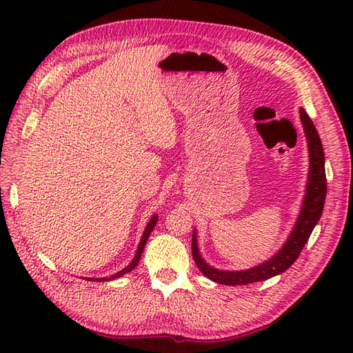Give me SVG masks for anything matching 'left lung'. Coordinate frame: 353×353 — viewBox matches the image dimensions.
Here are the masks:
<instances>
[{"label":"left lung","instance_id":"1","mask_svg":"<svg viewBox=\"0 0 353 353\" xmlns=\"http://www.w3.org/2000/svg\"><path fill=\"white\" fill-rule=\"evenodd\" d=\"M301 119L305 130L306 141H308V152H310V171H308V182H306L305 199L301 208V212L296 220L294 228L287 241L273 254L268 261L262 264L247 268V270H235V272H228V270H219L208 264L201 258L199 244H197V232L192 234V258L196 261L199 270L203 273L208 279H211L221 285H247L259 281H267L270 277L277 276L288 270L301 254L306 241L310 239L311 232L319 223L321 212H323L325 199H326V172H325V152L316 125L312 124L308 114L301 108Z\"/></svg>","mask_w":353,"mask_h":353}]
</instances>
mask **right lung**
<instances>
[{
  "instance_id": "1",
  "label": "right lung",
  "mask_w": 353,
  "mask_h": 353,
  "mask_svg": "<svg viewBox=\"0 0 353 353\" xmlns=\"http://www.w3.org/2000/svg\"><path fill=\"white\" fill-rule=\"evenodd\" d=\"M156 223H157V215H153L152 219H150L148 224H147V228H145V230H144V234H142V236H141L139 245H138L137 253H134V256H133L132 262H130V264L127 265L125 268H123L121 272H118V273L112 274V276H109V277H86V279H88V281H95V282H106V281H114V279H118V277H121V276H124L125 273L132 272V270L138 265V262H139V259H141V254H142V250H144L147 239H148L150 234H152V232H153V229H154V226H156Z\"/></svg>"
}]
</instances>
